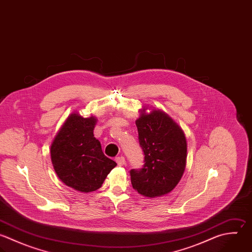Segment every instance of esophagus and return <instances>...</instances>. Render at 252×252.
<instances>
[{"label":"esophagus","mask_w":252,"mask_h":252,"mask_svg":"<svg viewBox=\"0 0 252 252\" xmlns=\"http://www.w3.org/2000/svg\"><path fill=\"white\" fill-rule=\"evenodd\" d=\"M115 161L117 162V164L118 165H124L125 164V162H126V160H125V158L124 157H117V158H115Z\"/></svg>","instance_id":"1"}]
</instances>
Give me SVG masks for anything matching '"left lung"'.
I'll return each instance as SVG.
<instances>
[{"instance_id": "8db88e82", "label": "left lung", "mask_w": 252, "mask_h": 252, "mask_svg": "<svg viewBox=\"0 0 252 252\" xmlns=\"http://www.w3.org/2000/svg\"><path fill=\"white\" fill-rule=\"evenodd\" d=\"M144 154L142 168L131 169V183L138 193L158 197L169 193L185 168L187 145L182 130L160 110L142 113L136 120Z\"/></svg>"}]
</instances>
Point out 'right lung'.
Returning <instances> with one entry per match:
<instances>
[{
  "instance_id": "1",
  "label": "right lung",
  "mask_w": 252,
  "mask_h": 252,
  "mask_svg": "<svg viewBox=\"0 0 252 252\" xmlns=\"http://www.w3.org/2000/svg\"><path fill=\"white\" fill-rule=\"evenodd\" d=\"M96 119L73 113L51 146V159L59 178L68 186L92 192L101 187L116 162L104 156L94 137Z\"/></svg>"
}]
</instances>
